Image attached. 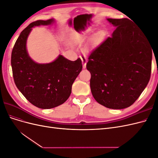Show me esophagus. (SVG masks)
I'll use <instances>...</instances> for the list:
<instances>
[{
	"instance_id": "1",
	"label": "esophagus",
	"mask_w": 158,
	"mask_h": 158,
	"mask_svg": "<svg viewBox=\"0 0 158 158\" xmlns=\"http://www.w3.org/2000/svg\"><path fill=\"white\" fill-rule=\"evenodd\" d=\"M80 58H81V60H82V62L83 67H84V69H85V66H86V63H87L86 58H85L84 55H81Z\"/></svg>"
}]
</instances>
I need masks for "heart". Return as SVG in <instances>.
<instances>
[{"instance_id": "obj_1", "label": "heart", "mask_w": 158, "mask_h": 158, "mask_svg": "<svg viewBox=\"0 0 158 158\" xmlns=\"http://www.w3.org/2000/svg\"><path fill=\"white\" fill-rule=\"evenodd\" d=\"M91 37V33L88 31H84L80 34L78 35V37L76 38L75 41V44L76 45H82L84 42L88 40Z\"/></svg>"}]
</instances>
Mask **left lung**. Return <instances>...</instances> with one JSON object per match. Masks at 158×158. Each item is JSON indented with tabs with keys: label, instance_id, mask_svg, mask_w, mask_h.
<instances>
[{
	"label": "left lung",
	"instance_id": "left-lung-1",
	"mask_svg": "<svg viewBox=\"0 0 158 158\" xmlns=\"http://www.w3.org/2000/svg\"><path fill=\"white\" fill-rule=\"evenodd\" d=\"M116 27L88 56L91 92L109 109L130 107L146 88L151 76L152 48L147 36L128 18H107Z\"/></svg>",
	"mask_w": 158,
	"mask_h": 158
}]
</instances>
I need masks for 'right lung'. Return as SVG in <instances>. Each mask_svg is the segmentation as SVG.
Returning a JSON list of instances; mask_svg holds the SVG:
<instances>
[{
	"instance_id": "right-lung-1",
	"label": "right lung",
	"mask_w": 158,
	"mask_h": 158,
	"mask_svg": "<svg viewBox=\"0 0 158 158\" xmlns=\"http://www.w3.org/2000/svg\"><path fill=\"white\" fill-rule=\"evenodd\" d=\"M54 22V19H49L31 23L18 37L11 56L16 87L33 106L44 109L59 106L68 99L72 85L82 69L80 58L72 61L60 55L52 63L39 64L28 55L26 41L32 27Z\"/></svg>"
}]
</instances>
